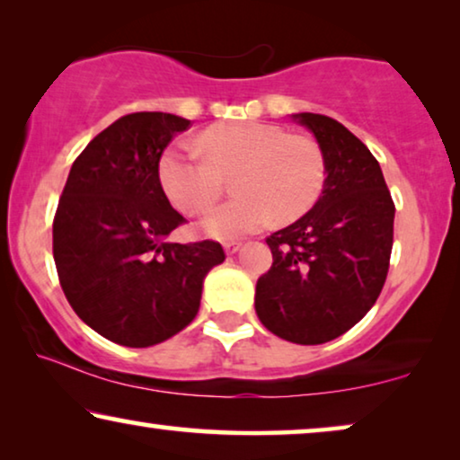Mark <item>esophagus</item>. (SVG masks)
I'll use <instances>...</instances> for the list:
<instances>
[{"mask_svg":"<svg viewBox=\"0 0 460 460\" xmlns=\"http://www.w3.org/2000/svg\"><path fill=\"white\" fill-rule=\"evenodd\" d=\"M239 248H242V242H227V243H225V252H227V254H235Z\"/></svg>","mask_w":460,"mask_h":460,"instance_id":"obj_1","label":"esophagus"}]
</instances>
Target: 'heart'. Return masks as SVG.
<instances>
[{
  "mask_svg": "<svg viewBox=\"0 0 460 460\" xmlns=\"http://www.w3.org/2000/svg\"><path fill=\"white\" fill-rule=\"evenodd\" d=\"M235 172L239 196L204 218V231L233 239L261 231L270 218L288 223L319 199L327 179L321 144L267 122L239 120L208 127L196 144H174L158 164L166 196L185 215H202Z\"/></svg>",
  "mask_w": 460,
  "mask_h": 460,
  "instance_id": "heart-1",
  "label": "heart"
}]
</instances>
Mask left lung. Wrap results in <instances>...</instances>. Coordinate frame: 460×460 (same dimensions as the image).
<instances>
[{"instance_id": "left-lung-1", "label": "left lung", "mask_w": 460, "mask_h": 460, "mask_svg": "<svg viewBox=\"0 0 460 460\" xmlns=\"http://www.w3.org/2000/svg\"><path fill=\"white\" fill-rule=\"evenodd\" d=\"M327 160L319 202L267 243L273 264L256 283V314L270 333L314 346L340 338L384 289L394 243V199L379 163L341 122L294 114Z\"/></svg>"}]
</instances>
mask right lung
Masks as SVG:
<instances>
[{
    "instance_id": "right-lung-1",
    "label": "right lung",
    "mask_w": 460,
    "mask_h": 460,
    "mask_svg": "<svg viewBox=\"0 0 460 460\" xmlns=\"http://www.w3.org/2000/svg\"><path fill=\"white\" fill-rule=\"evenodd\" d=\"M191 122L133 112L89 141L54 217V261L79 319L114 344H160L196 319L206 273L225 261L212 239L172 243L185 218L160 183L164 147Z\"/></svg>"
}]
</instances>
